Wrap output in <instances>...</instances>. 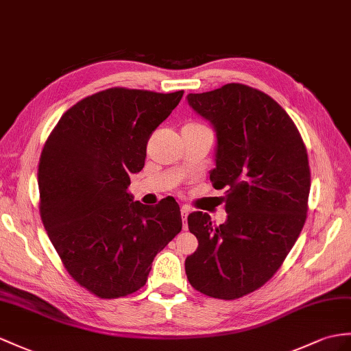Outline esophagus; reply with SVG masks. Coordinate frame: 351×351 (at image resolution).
<instances>
[{
    "label": "esophagus",
    "mask_w": 351,
    "mask_h": 351,
    "mask_svg": "<svg viewBox=\"0 0 351 351\" xmlns=\"http://www.w3.org/2000/svg\"><path fill=\"white\" fill-rule=\"evenodd\" d=\"M191 208L187 205H183L182 207V216H183V229H187V216H189Z\"/></svg>",
    "instance_id": "esophagus-1"
}]
</instances>
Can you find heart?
<instances>
[{
	"label": "heart",
	"mask_w": 351,
	"mask_h": 351,
	"mask_svg": "<svg viewBox=\"0 0 351 351\" xmlns=\"http://www.w3.org/2000/svg\"><path fill=\"white\" fill-rule=\"evenodd\" d=\"M186 126H202V125H195V123H191V125H186Z\"/></svg>",
	"instance_id": "heart-1"
}]
</instances>
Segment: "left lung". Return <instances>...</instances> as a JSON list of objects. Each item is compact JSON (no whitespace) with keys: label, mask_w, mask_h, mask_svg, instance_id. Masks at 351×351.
Segmentation results:
<instances>
[{"label":"left lung","mask_w":351,"mask_h":351,"mask_svg":"<svg viewBox=\"0 0 351 351\" xmlns=\"http://www.w3.org/2000/svg\"><path fill=\"white\" fill-rule=\"evenodd\" d=\"M216 132L215 189H225L226 221L207 213L187 217L198 249L184 262L198 292L237 299L276 274L306 219L308 156L298 128L277 102L258 89L229 83L186 97Z\"/></svg>","instance_id":"left-lung-1"}]
</instances>
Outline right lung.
<instances>
[{
	"mask_svg": "<svg viewBox=\"0 0 351 351\" xmlns=\"http://www.w3.org/2000/svg\"><path fill=\"white\" fill-rule=\"evenodd\" d=\"M183 93L98 92L64 113L41 152L43 225L70 276L99 298L141 289L155 256L182 230L173 196L150 207L128 187L144 167L150 134Z\"/></svg>",
	"mask_w": 351,
	"mask_h": 351,
	"instance_id": "right-lung-1",
	"label": "right lung"
}]
</instances>
